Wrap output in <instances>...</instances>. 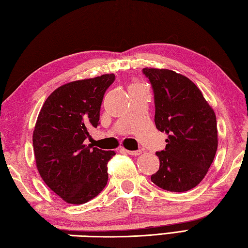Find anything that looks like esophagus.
Returning <instances> with one entry per match:
<instances>
[{
    "label": "esophagus",
    "mask_w": 248,
    "mask_h": 248,
    "mask_svg": "<svg viewBox=\"0 0 248 248\" xmlns=\"http://www.w3.org/2000/svg\"><path fill=\"white\" fill-rule=\"evenodd\" d=\"M124 151L127 154H129V155H134V156H137V155H140L141 153H142V151L141 150H138V151H130V150H125V149H124Z\"/></svg>",
    "instance_id": "34e87169"
}]
</instances>
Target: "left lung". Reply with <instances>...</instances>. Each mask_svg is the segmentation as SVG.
<instances>
[{
	"mask_svg": "<svg viewBox=\"0 0 248 248\" xmlns=\"http://www.w3.org/2000/svg\"><path fill=\"white\" fill-rule=\"evenodd\" d=\"M152 85L156 129L165 132V150L151 180L164 190L192 189L207 175L217 149V118L189 78L167 69H143Z\"/></svg>",
	"mask_w": 248,
	"mask_h": 248,
	"instance_id": "left-lung-1",
	"label": "left lung"
}]
</instances>
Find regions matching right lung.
<instances>
[{"label": "right lung", "mask_w": 248, "mask_h": 248, "mask_svg": "<svg viewBox=\"0 0 248 248\" xmlns=\"http://www.w3.org/2000/svg\"><path fill=\"white\" fill-rule=\"evenodd\" d=\"M115 74L66 83L46 99L32 133L39 174L53 192L72 204L95 198L108 180L114 151L92 149L84 141L97 128L105 92Z\"/></svg>", "instance_id": "1"}]
</instances>
